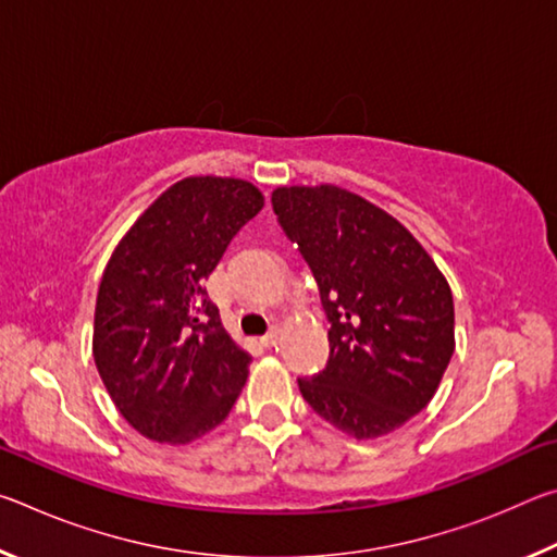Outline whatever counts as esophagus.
<instances>
[{"label": "esophagus", "instance_id": "esophagus-1", "mask_svg": "<svg viewBox=\"0 0 557 557\" xmlns=\"http://www.w3.org/2000/svg\"><path fill=\"white\" fill-rule=\"evenodd\" d=\"M277 342H280V329H277V326H272L270 332L260 338V344H262V346H268V348H270V346H275Z\"/></svg>", "mask_w": 557, "mask_h": 557}]
</instances>
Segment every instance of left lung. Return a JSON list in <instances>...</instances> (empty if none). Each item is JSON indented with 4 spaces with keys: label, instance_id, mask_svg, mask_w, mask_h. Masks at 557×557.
<instances>
[{
    "label": "left lung",
    "instance_id": "1",
    "mask_svg": "<svg viewBox=\"0 0 557 557\" xmlns=\"http://www.w3.org/2000/svg\"><path fill=\"white\" fill-rule=\"evenodd\" d=\"M272 209L319 285L329 361L299 391L356 440L388 435L432 400L455 354V301L403 223L346 188L282 186Z\"/></svg>",
    "mask_w": 557,
    "mask_h": 557
}]
</instances>
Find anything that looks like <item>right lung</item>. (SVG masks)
Masks as SVG:
<instances>
[{"label":"right lung","mask_w":557,"mask_h":557,"mask_svg":"<svg viewBox=\"0 0 557 557\" xmlns=\"http://www.w3.org/2000/svg\"><path fill=\"white\" fill-rule=\"evenodd\" d=\"M265 199L250 182L188 176L117 243L102 272L92 356L139 435L186 445L228 418L250 354L233 342L206 280Z\"/></svg>","instance_id":"obj_1"}]
</instances>
